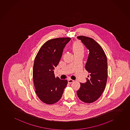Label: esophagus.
<instances>
[{"label":"esophagus","mask_w":130,"mask_h":130,"mask_svg":"<svg viewBox=\"0 0 130 130\" xmlns=\"http://www.w3.org/2000/svg\"><path fill=\"white\" fill-rule=\"evenodd\" d=\"M73 81H74V80L73 79H69L68 80V83H69V84H71V83H73Z\"/></svg>","instance_id":"obj_1"}]
</instances>
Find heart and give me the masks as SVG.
Wrapping results in <instances>:
<instances>
[{
  "mask_svg": "<svg viewBox=\"0 0 130 130\" xmlns=\"http://www.w3.org/2000/svg\"><path fill=\"white\" fill-rule=\"evenodd\" d=\"M72 50L74 55L77 54H83L84 53V47L82 44L79 42H76L73 44Z\"/></svg>",
  "mask_w": 130,
  "mask_h": 130,
  "instance_id": "b5f03b06",
  "label": "heart"
}]
</instances>
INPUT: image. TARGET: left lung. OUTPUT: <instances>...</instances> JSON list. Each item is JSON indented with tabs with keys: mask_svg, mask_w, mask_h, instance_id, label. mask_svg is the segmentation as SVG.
<instances>
[{
	"mask_svg": "<svg viewBox=\"0 0 130 130\" xmlns=\"http://www.w3.org/2000/svg\"><path fill=\"white\" fill-rule=\"evenodd\" d=\"M77 38L89 51L85 68L89 74L86 83H80V88L77 93L81 101L91 103L100 97L106 86L108 76L107 57L101 46L93 39L82 36Z\"/></svg>",
	"mask_w": 130,
	"mask_h": 130,
	"instance_id": "1",
	"label": "left lung"
}]
</instances>
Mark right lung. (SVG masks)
Here are the masks:
<instances>
[{"mask_svg": "<svg viewBox=\"0 0 130 130\" xmlns=\"http://www.w3.org/2000/svg\"><path fill=\"white\" fill-rule=\"evenodd\" d=\"M71 38H58L46 42L35 59L33 78L36 93L40 100L48 105L58 102L68 84L67 80L55 77L53 70L62 57Z\"/></svg>", "mask_w": 130, "mask_h": 130, "instance_id": "1", "label": "right lung"}]
</instances>
